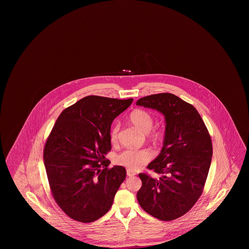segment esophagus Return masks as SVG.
Returning a JSON list of instances; mask_svg holds the SVG:
<instances>
[{
  "instance_id": "obj_1",
  "label": "esophagus",
  "mask_w": 249,
  "mask_h": 249,
  "mask_svg": "<svg viewBox=\"0 0 249 249\" xmlns=\"http://www.w3.org/2000/svg\"><path fill=\"white\" fill-rule=\"evenodd\" d=\"M135 175H136V173H135V172L131 171L130 169H128V170H127V176H128V177H134Z\"/></svg>"
}]
</instances>
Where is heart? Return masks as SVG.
<instances>
[{
  "instance_id": "heart-1",
  "label": "heart",
  "mask_w": 249,
  "mask_h": 249,
  "mask_svg": "<svg viewBox=\"0 0 249 249\" xmlns=\"http://www.w3.org/2000/svg\"><path fill=\"white\" fill-rule=\"evenodd\" d=\"M130 124L142 133H148L153 127L154 119L152 116L142 109L133 110L129 116ZM119 133V126L115 125L110 131V138L112 142H116ZM163 133L160 130H153L150 133V138L153 141H160ZM153 154L148 149H127L122 151L115 159L116 163L125 166L130 170H138L151 160Z\"/></svg>"
}]
</instances>
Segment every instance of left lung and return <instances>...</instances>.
Masks as SVG:
<instances>
[{"label": "left lung", "mask_w": 249, "mask_h": 249, "mask_svg": "<svg viewBox=\"0 0 249 249\" xmlns=\"http://www.w3.org/2000/svg\"><path fill=\"white\" fill-rule=\"evenodd\" d=\"M136 105L159 111L165 119L160 153L147 168L159 179L139 174L137 200L146 213L163 221L189 212L203 190L213 154L212 141L196 108L172 93L150 95Z\"/></svg>", "instance_id": "1"}]
</instances>
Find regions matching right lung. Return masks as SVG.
I'll use <instances>...</instances> for the list:
<instances>
[{"label": "right lung", "instance_id": "add662e5", "mask_svg": "<svg viewBox=\"0 0 249 249\" xmlns=\"http://www.w3.org/2000/svg\"><path fill=\"white\" fill-rule=\"evenodd\" d=\"M133 99L87 96L64 109L44 148L52 195L72 219L89 223L109 211L126 178L122 166L108 169L113 120Z\"/></svg>", "mask_w": 249, "mask_h": 249}]
</instances>
